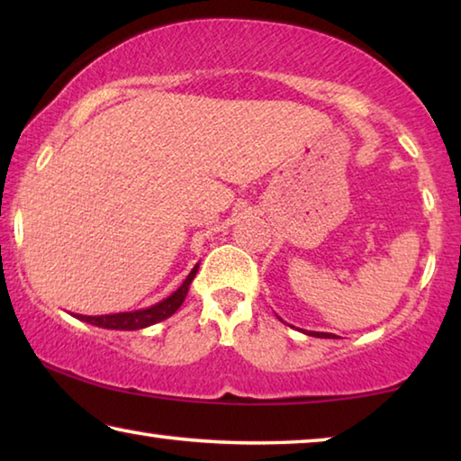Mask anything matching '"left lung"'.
<instances>
[{
  "label": "left lung",
  "instance_id": "1",
  "mask_svg": "<svg viewBox=\"0 0 461 461\" xmlns=\"http://www.w3.org/2000/svg\"><path fill=\"white\" fill-rule=\"evenodd\" d=\"M307 335H313V338H325V339H335L333 333H323V331H303Z\"/></svg>",
  "mask_w": 461,
  "mask_h": 461
}]
</instances>
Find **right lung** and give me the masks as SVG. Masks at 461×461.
<instances>
[{"mask_svg": "<svg viewBox=\"0 0 461 461\" xmlns=\"http://www.w3.org/2000/svg\"><path fill=\"white\" fill-rule=\"evenodd\" d=\"M197 270H199V264H194V268L189 272V276L185 278V283L178 286L173 294H168L167 299H162L152 307L138 309V311H123V313H112V315H95V317L75 313L73 317L95 327H104V330H120V331L144 330V327L165 321V319L176 313L178 307L183 305L186 293H189V286L193 283L194 275H197Z\"/></svg>", "mask_w": 461, "mask_h": 461, "instance_id": "right-lung-1", "label": "right lung"}]
</instances>
